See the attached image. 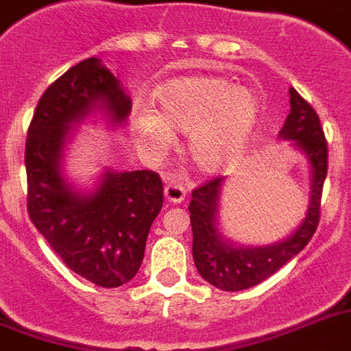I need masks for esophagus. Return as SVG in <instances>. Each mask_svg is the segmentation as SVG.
Masks as SVG:
<instances>
[{
	"label": "esophagus",
	"instance_id": "34e87169",
	"mask_svg": "<svg viewBox=\"0 0 351 351\" xmlns=\"http://www.w3.org/2000/svg\"><path fill=\"white\" fill-rule=\"evenodd\" d=\"M164 195L165 200L169 202V204H180L186 199V186L180 184V182H167L164 187Z\"/></svg>",
	"mask_w": 351,
	"mask_h": 351
}]
</instances>
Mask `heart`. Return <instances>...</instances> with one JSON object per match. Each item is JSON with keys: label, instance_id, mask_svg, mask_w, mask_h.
I'll list each match as a JSON object with an SVG mask.
<instances>
[{"label": "heart", "instance_id": "1", "mask_svg": "<svg viewBox=\"0 0 351 351\" xmlns=\"http://www.w3.org/2000/svg\"><path fill=\"white\" fill-rule=\"evenodd\" d=\"M158 110L138 106L132 130L141 149L162 154L173 145L171 127L189 132L187 152L202 171H221L239 156L252 134L258 101L248 88L221 77H187L156 92Z\"/></svg>", "mask_w": 351, "mask_h": 351}]
</instances>
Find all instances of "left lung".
<instances>
[{
  "mask_svg": "<svg viewBox=\"0 0 351 351\" xmlns=\"http://www.w3.org/2000/svg\"><path fill=\"white\" fill-rule=\"evenodd\" d=\"M291 112L280 130L282 140L293 141L311 165V202L298 228L285 239L265 247H241L224 239L219 232V195L224 178H213L193 189L189 202V219L193 230V259L206 282L221 291H243L254 287L289 259L300 254L317 232L320 221V199L328 175V143L317 112L294 88L289 90Z\"/></svg>",
  "mask_w": 351,
  "mask_h": 351,
  "instance_id": "obj_1",
  "label": "left lung"
}]
</instances>
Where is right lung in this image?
<instances>
[{"label":"right lung","instance_id":"add662e5","mask_svg":"<svg viewBox=\"0 0 351 351\" xmlns=\"http://www.w3.org/2000/svg\"><path fill=\"white\" fill-rule=\"evenodd\" d=\"M130 108L119 79L92 57L45 90L27 132L29 219L75 274L99 287H119L140 271L164 204L162 178L154 171H106L92 193H80L64 178L62 156L77 123L103 110L119 127Z\"/></svg>","mask_w":351,"mask_h":351}]
</instances>
